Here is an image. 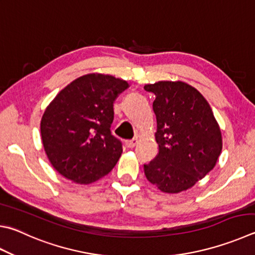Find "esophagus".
Returning <instances> with one entry per match:
<instances>
[{
    "mask_svg": "<svg viewBox=\"0 0 255 255\" xmlns=\"http://www.w3.org/2000/svg\"><path fill=\"white\" fill-rule=\"evenodd\" d=\"M138 142V139L137 138H132V139H130V140H127L126 141V145H127V147L128 148H133L136 146V143Z\"/></svg>",
    "mask_w": 255,
    "mask_h": 255,
    "instance_id": "34e87169",
    "label": "esophagus"
}]
</instances>
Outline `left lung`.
Instances as JSON below:
<instances>
[{"label":"left lung","mask_w":255,"mask_h":255,"mask_svg":"<svg viewBox=\"0 0 255 255\" xmlns=\"http://www.w3.org/2000/svg\"><path fill=\"white\" fill-rule=\"evenodd\" d=\"M143 89L155 95L159 152L143 165L147 179L164 193L191 188L214 168L222 135L212 108L195 88L182 81H159Z\"/></svg>","instance_id":"8db88e82"}]
</instances>
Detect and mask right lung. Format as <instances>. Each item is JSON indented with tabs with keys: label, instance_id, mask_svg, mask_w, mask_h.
Segmentation results:
<instances>
[{
	"label": "right lung",
	"instance_id": "1",
	"mask_svg": "<svg viewBox=\"0 0 255 255\" xmlns=\"http://www.w3.org/2000/svg\"><path fill=\"white\" fill-rule=\"evenodd\" d=\"M128 87L113 76L90 73L59 92L41 120L45 154L58 173L89 184L115 167L123 143L110 130L114 101Z\"/></svg>",
	"mask_w": 255,
	"mask_h": 255
}]
</instances>
